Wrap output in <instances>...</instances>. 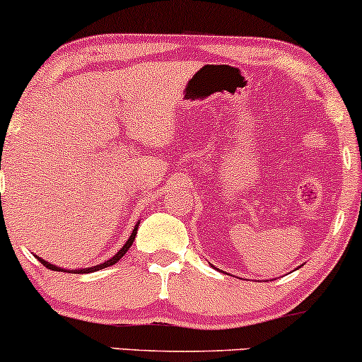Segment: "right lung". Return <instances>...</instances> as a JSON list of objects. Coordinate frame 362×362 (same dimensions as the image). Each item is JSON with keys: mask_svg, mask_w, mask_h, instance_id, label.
Listing matches in <instances>:
<instances>
[{"mask_svg": "<svg viewBox=\"0 0 362 362\" xmlns=\"http://www.w3.org/2000/svg\"><path fill=\"white\" fill-rule=\"evenodd\" d=\"M138 226H139V223L136 224V228L134 230H132V233H131V236H129V240L126 242V245H124L122 248H120V250L115 253L114 257H112L110 260H107V262H103V264H100V265H95V267H88V269H78V271H69V272H78V274H88V272H95V271H100V269H105V267H109V265H114V264H117V262L122 259L124 257V253H126L129 248H131V245H132V242H134V238H136V235H138ZM37 259H39V262L42 265H45V267L47 269H51V271H61L62 272V269H59V267H56V265H52V264H49V262H45L44 259H40V257H37Z\"/></svg>", "mask_w": 362, "mask_h": 362, "instance_id": "add662e5", "label": "right lung"}]
</instances>
